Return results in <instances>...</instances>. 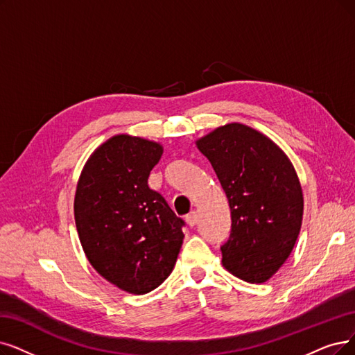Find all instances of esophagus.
Wrapping results in <instances>:
<instances>
[{"mask_svg": "<svg viewBox=\"0 0 355 355\" xmlns=\"http://www.w3.org/2000/svg\"><path fill=\"white\" fill-rule=\"evenodd\" d=\"M196 221H198V214L195 211H192V212H189V214L187 216V223L191 225V227H193L195 224H196Z\"/></svg>", "mask_w": 355, "mask_h": 355, "instance_id": "34e87169", "label": "esophagus"}]
</instances>
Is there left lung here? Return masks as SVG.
<instances>
[{
  "instance_id": "obj_1",
  "label": "left lung",
  "mask_w": 355,
  "mask_h": 355,
  "mask_svg": "<svg viewBox=\"0 0 355 355\" xmlns=\"http://www.w3.org/2000/svg\"><path fill=\"white\" fill-rule=\"evenodd\" d=\"M229 198L232 230L223 265L237 278L265 282L287 261L299 237L303 192L287 155L242 123L196 141Z\"/></svg>"
}]
</instances>
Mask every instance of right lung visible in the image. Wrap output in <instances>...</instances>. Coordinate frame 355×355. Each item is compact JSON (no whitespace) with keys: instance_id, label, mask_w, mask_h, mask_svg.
Returning <instances> with one entry per match:
<instances>
[{"instance_id":"obj_1","label":"right lung","mask_w":355,"mask_h":355,"mask_svg":"<svg viewBox=\"0 0 355 355\" xmlns=\"http://www.w3.org/2000/svg\"><path fill=\"white\" fill-rule=\"evenodd\" d=\"M160 144L116 135L98 147L80 176L74 217L96 271L123 291L146 294L170 275L185 225L148 187Z\"/></svg>"}]
</instances>
